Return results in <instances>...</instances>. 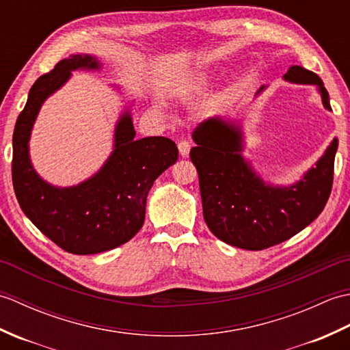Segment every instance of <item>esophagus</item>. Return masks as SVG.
Instances as JSON below:
<instances>
[{"mask_svg":"<svg viewBox=\"0 0 350 350\" xmlns=\"http://www.w3.org/2000/svg\"><path fill=\"white\" fill-rule=\"evenodd\" d=\"M177 147H179V152L180 154L183 156V158H187V156L189 154V150H191V143L188 139H182L179 141V144H177Z\"/></svg>","mask_w":350,"mask_h":350,"instance_id":"obj_1","label":"esophagus"}]
</instances>
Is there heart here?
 <instances>
[{
    "label": "heart",
    "instance_id": "1",
    "mask_svg": "<svg viewBox=\"0 0 350 350\" xmlns=\"http://www.w3.org/2000/svg\"><path fill=\"white\" fill-rule=\"evenodd\" d=\"M204 84H206V75L204 73H197V75L192 78V83H191V88H202V87H204Z\"/></svg>",
    "mask_w": 350,
    "mask_h": 350
}]
</instances>
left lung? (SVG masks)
<instances>
[{"instance_id": "8db88e82", "label": "left lung", "mask_w": 350, "mask_h": 350, "mask_svg": "<svg viewBox=\"0 0 350 350\" xmlns=\"http://www.w3.org/2000/svg\"><path fill=\"white\" fill-rule=\"evenodd\" d=\"M284 79L317 85L323 107L331 111L329 94L314 72L292 66ZM192 139L197 146L189 156L198 173L203 217L222 242L250 251L273 247L311 224L328 202L337 138L316 165L290 187H273L262 180L242 156L241 128L230 120L213 117L200 123Z\"/></svg>"}]
</instances>
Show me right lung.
<instances>
[{"instance_id": "add662e5", "label": "right lung", "mask_w": 350, "mask_h": 350, "mask_svg": "<svg viewBox=\"0 0 350 350\" xmlns=\"http://www.w3.org/2000/svg\"><path fill=\"white\" fill-rule=\"evenodd\" d=\"M78 69L98 70L100 63L93 55L73 54L33 84L14 124L12 180L27 218L64 251L85 256L120 247L138 233L148 191L177 161L179 150L165 137L133 139L135 129L126 109L116 126L114 150L98 173L69 188L44 182L29 161V135L42 103Z\"/></svg>"}]
</instances>
